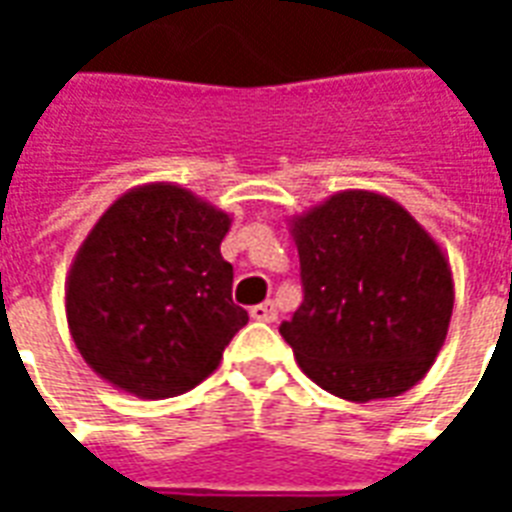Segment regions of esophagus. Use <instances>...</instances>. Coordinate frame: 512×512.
I'll return each instance as SVG.
<instances>
[{"label": "esophagus", "mask_w": 512, "mask_h": 512, "mask_svg": "<svg viewBox=\"0 0 512 512\" xmlns=\"http://www.w3.org/2000/svg\"><path fill=\"white\" fill-rule=\"evenodd\" d=\"M249 315L255 318V321H263V323H274L277 321V307L271 304V301H263V304H257L249 310Z\"/></svg>", "instance_id": "obj_1"}]
</instances>
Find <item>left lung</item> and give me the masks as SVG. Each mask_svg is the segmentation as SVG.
<instances>
[{"label": "left lung", "instance_id": "obj_1", "mask_svg": "<svg viewBox=\"0 0 512 512\" xmlns=\"http://www.w3.org/2000/svg\"><path fill=\"white\" fill-rule=\"evenodd\" d=\"M288 224L304 301L279 334L301 370L351 403L419 384L455 304L439 241L400 202L370 189L337 191Z\"/></svg>", "mask_w": 512, "mask_h": 512}]
</instances>
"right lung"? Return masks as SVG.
<instances>
[{"mask_svg": "<svg viewBox=\"0 0 512 512\" xmlns=\"http://www.w3.org/2000/svg\"><path fill=\"white\" fill-rule=\"evenodd\" d=\"M233 216L178 183L120 194L76 249L65 315L93 373L142 400L211 376L249 315L222 257Z\"/></svg>", "mask_w": 512, "mask_h": 512, "instance_id": "add662e5", "label": "right lung"}]
</instances>
